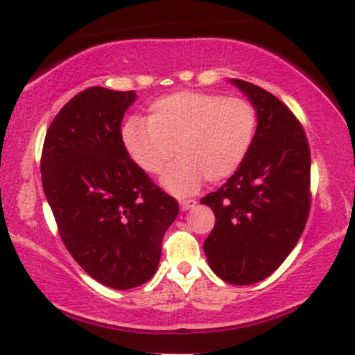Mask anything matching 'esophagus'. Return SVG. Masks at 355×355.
I'll list each match as a JSON object with an SVG mask.
<instances>
[{
	"label": "esophagus",
	"instance_id": "esophagus-1",
	"mask_svg": "<svg viewBox=\"0 0 355 355\" xmlns=\"http://www.w3.org/2000/svg\"><path fill=\"white\" fill-rule=\"evenodd\" d=\"M180 207H182V210H189L196 207V200L194 199H183L180 200Z\"/></svg>",
	"mask_w": 355,
	"mask_h": 355
}]
</instances>
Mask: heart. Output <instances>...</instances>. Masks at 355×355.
<instances>
[{"instance_id": "1", "label": "heart", "mask_w": 355, "mask_h": 355, "mask_svg": "<svg viewBox=\"0 0 355 355\" xmlns=\"http://www.w3.org/2000/svg\"><path fill=\"white\" fill-rule=\"evenodd\" d=\"M146 119L123 127L130 159L148 175H159L173 155L180 159L162 177L168 191L189 194L223 182L242 166L257 132V111L239 97L182 91L155 100Z\"/></svg>"}]
</instances>
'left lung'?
Wrapping results in <instances>:
<instances>
[{
    "instance_id": "obj_1",
    "label": "left lung",
    "mask_w": 355,
    "mask_h": 355,
    "mask_svg": "<svg viewBox=\"0 0 355 355\" xmlns=\"http://www.w3.org/2000/svg\"><path fill=\"white\" fill-rule=\"evenodd\" d=\"M257 110L250 151L223 187L200 199L215 214L204 242L211 271L234 285L264 280L298 242L311 209V153L303 125L271 92L231 79Z\"/></svg>"
}]
</instances>
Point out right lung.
<instances>
[{
    "mask_svg": "<svg viewBox=\"0 0 355 355\" xmlns=\"http://www.w3.org/2000/svg\"><path fill=\"white\" fill-rule=\"evenodd\" d=\"M134 91L89 87L52 121L41 155V182L60 239L97 282L116 290L155 276L177 200L137 167L121 123Z\"/></svg>",
    "mask_w": 355,
    "mask_h": 355,
    "instance_id": "right-lung-1",
    "label": "right lung"
}]
</instances>
